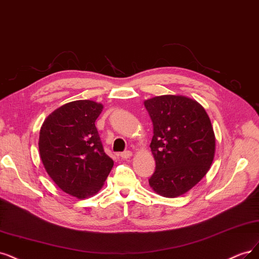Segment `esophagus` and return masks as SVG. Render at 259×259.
<instances>
[{"instance_id": "1", "label": "esophagus", "mask_w": 259, "mask_h": 259, "mask_svg": "<svg viewBox=\"0 0 259 259\" xmlns=\"http://www.w3.org/2000/svg\"><path fill=\"white\" fill-rule=\"evenodd\" d=\"M132 156V153L130 151H127V152H123L120 154V157L121 159H128V158H130Z\"/></svg>"}]
</instances>
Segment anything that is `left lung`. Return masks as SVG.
Instances as JSON below:
<instances>
[{"label": "left lung", "mask_w": 259, "mask_h": 259, "mask_svg": "<svg viewBox=\"0 0 259 259\" xmlns=\"http://www.w3.org/2000/svg\"><path fill=\"white\" fill-rule=\"evenodd\" d=\"M154 136L151 149L156 170L148 180L156 194L165 198L184 195L210 170L215 135L204 107L196 100L164 95L145 100Z\"/></svg>", "instance_id": "obj_1"}]
</instances>
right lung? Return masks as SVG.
Returning a JSON list of instances; mask_svg holds the SVG:
<instances>
[{
    "label": "right lung",
    "mask_w": 259,
    "mask_h": 259,
    "mask_svg": "<svg viewBox=\"0 0 259 259\" xmlns=\"http://www.w3.org/2000/svg\"><path fill=\"white\" fill-rule=\"evenodd\" d=\"M103 105L77 100L55 110L39 130L41 162L55 184L77 199L102 188L114 161L104 151L96 128Z\"/></svg>",
    "instance_id": "add662e5"
}]
</instances>
